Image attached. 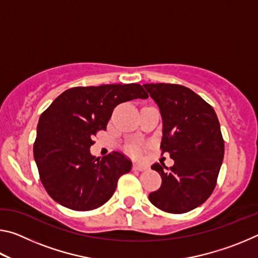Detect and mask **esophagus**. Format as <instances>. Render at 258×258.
<instances>
[{
    "mask_svg": "<svg viewBox=\"0 0 258 258\" xmlns=\"http://www.w3.org/2000/svg\"><path fill=\"white\" fill-rule=\"evenodd\" d=\"M133 169L134 171H139V172H142V171H147L148 169V166L146 165H142V164H134L133 165Z\"/></svg>",
    "mask_w": 258,
    "mask_h": 258,
    "instance_id": "34e87169",
    "label": "esophagus"
}]
</instances>
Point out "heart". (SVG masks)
Instances as JSON below:
<instances>
[{
	"instance_id": "b5f03b06",
	"label": "heart",
	"mask_w": 258,
	"mask_h": 258,
	"mask_svg": "<svg viewBox=\"0 0 258 258\" xmlns=\"http://www.w3.org/2000/svg\"><path fill=\"white\" fill-rule=\"evenodd\" d=\"M132 150H137V148H135V147H132Z\"/></svg>"
}]
</instances>
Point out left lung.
<instances>
[{
	"label": "left lung",
	"mask_w": 258,
	"mask_h": 258,
	"mask_svg": "<svg viewBox=\"0 0 258 258\" xmlns=\"http://www.w3.org/2000/svg\"><path fill=\"white\" fill-rule=\"evenodd\" d=\"M159 108L163 119L161 151L169 152L174 165L151 166L161 185L149 200L161 211L182 214L204 204L216 185L224 157L220 121L212 106L185 86L143 84Z\"/></svg>",
	"instance_id": "obj_1"
}]
</instances>
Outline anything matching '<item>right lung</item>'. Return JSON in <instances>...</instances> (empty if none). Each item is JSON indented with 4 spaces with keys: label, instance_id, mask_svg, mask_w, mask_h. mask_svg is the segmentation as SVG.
Instances as JSON below:
<instances>
[{
    "label": "right lung",
    "instance_id": "add662e5",
    "mask_svg": "<svg viewBox=\"0 0 258 258\" xmlns=\"http://www.w3.org/2000/svg\"><path fill=\"white\" fill-rule=\"evenodd\" d=\"M148 97L137 83L107 84L73 87L50 104L38 120L34 159L42 184L54 202L84 212L111 198L132 161L117 151L102 158L91 155L93 137L107 128L117 104Z\"/></svg>",
    "mask_w": 258,
    "mask_h": 258
}]
</instances>
